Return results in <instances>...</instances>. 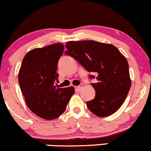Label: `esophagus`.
I'll list each match as a JSON object with an SVG mask.
<instances>
[{"mask_svg":"<svg viewBox=\"0 0 151 151\" xmlns=\"http://www.w3.org/2000/svg\"><path fill=\"white\" fill-rule=\"evenodd\" d=\"M82 87H83V84H79V86H77V87H75V89H76V90L80 91L81 89H82Z\"/></svg>","mask_w":151,"mask_h":151,"instance_id":"1","label":"esophagus"}]
</instances>
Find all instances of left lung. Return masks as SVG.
<instances>
[{
  "mask_svg": "<svg viewBox=\"0 0 151 151\" xmlns=\"http://www.w3.org/2000/svg\"><path fill=\"white\" fill-rule=\"evenodd\" d=\"M65 54L74 58L87 72L96 74L93 100L87 102L92 113L107 117L118 110L131 86L126 58L115 46L94 41H68ZM95 76L89 75V79Z\"/></svg>",
  "mask_w": 151,
  "mask_h": 151,
  "instance_id": "obj_1",
  "label": "left lung"
}]
</instances>
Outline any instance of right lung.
Here are the masks:
<instances>
[{"mask_svg":"<svg viewBox=\"0 0 151 151\" xmlns=\"http://www.w3.org/2000/svg\"><path fill=\"white\" fill-rule=\"evenodd\" d=\"M64 46L54 44L33 49L26 54L19 74L20 88L28 107L45 120L60 116L74 93V87H57L58 62Z\"/></svg>","mask_w":151,"mask_h":151,"instance_id":"add662e5","label":"right lung"}]
</instances>
